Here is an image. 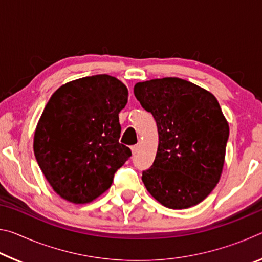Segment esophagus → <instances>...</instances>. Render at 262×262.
I'll use <instances>...</instances> for the list:
<instances>
[{"instance_id": "esophagus-1", "label": "esophagus", "mask_w": 262, "mask_h": 262, "mask_svg": "<svg viewBox=\"0 0 262 262\" xmlns=\"http://www.w3.org/2000/svg\"><path fill=\"white\" fill-rule=\"evenodd\" d=\"M130 149H132L133 155H135V154H137V151H139V145H133Z\"/></svg>"}]
</instances>
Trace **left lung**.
I'll use <instances>...</instances> for the list:
<instances>
[{
    "mask_svg": "<svg viewBox=\"0 0 262 262\" xmlns=\"http://www.w3.org/2000/svg\"><path fill=\"white\" fill-rule=\"evenodd\" d=\"M134 95L157 123L159 143L142 172L148 192L170 209L193 207L211 193L223 170L229 125L219 101L178 77L135 84Z\"/></svg>",
    "mask_w": 262,
    "mask_h": 262,
    "instance_id": "left-lung-1",
    "label": "left lung"
}]
</instances>
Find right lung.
<instances>
[{
  "label": "right lung",
  "instance_id": "1",
  "mask_svg": "<svg viewBox=\"0 0 262 262\" xmlns=\"http://www.w3.org/2000/svg\"><path fill=\"white\" fill-rule=\"evenodd\" d=\"M127 100L125 84L105 74L64 84L48 100L33 149L43 176L62 199L94 201L132 156L119 142V113Z\"/></svg>",
  "mask_w": 262,
  "mask_h": 262
}]
</instances>
